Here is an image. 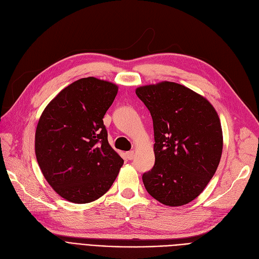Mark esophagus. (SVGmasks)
I'll use <instances>...</instances> for the list:
<instances>
[{
    "mask_svg": "<svg viewBox=\"0 0 259 259\" xmlns=\"http://www.w3.org/2000/svg\"><path fill=\"white\" fill-rule=\"evenodd\" d=\"M126 156H127V158H128L129 160H131V159H133V157H135V152H133V151L127 152V153H126Z\"/></svg>",
    "mask_w": 259,
    "mask_h": 259,
    "instance_id": "esophagus-1",
    "label": "esophagus"
}]
</instances>
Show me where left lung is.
I'll return each instance as SVG.
<instances>
[{"label":"left lung","mask_w":259,"mask_h":259,"mask_svg":"<svg viewBox=\"0 0 259 259\" xmlns=\"http://www.w3.org/2000/svg\"><path fill=\"white\" fill-rule=\"evenodd\" d=\"M136 94L154 124L155 164L142 177L147 193L164 205L187 204L202 193L221 161L218 112L204 97L173 81L141 86Z\"/></svg>","instance_id":"1"}]
</instances>
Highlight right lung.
Instances as JSON below:
<instances>
[{
	"label": "right lung",
	"mask_w": 259,
	"mask_h": 259,
	"mask_svg": "<svg viewBox=\"0 0 259 259\" xmlns=\"http://www.w3.org/2000/svg\"><path fill=\"white\" fill-rule=\"evenodd\" d=\"M118 86L80 78L58 94L41 113L35 156L48 184L73 203H89L111 188L123 164L108 144L103 117Z\"/></svg>",
	"instance_id": "obj_1"
}]
</instances>
